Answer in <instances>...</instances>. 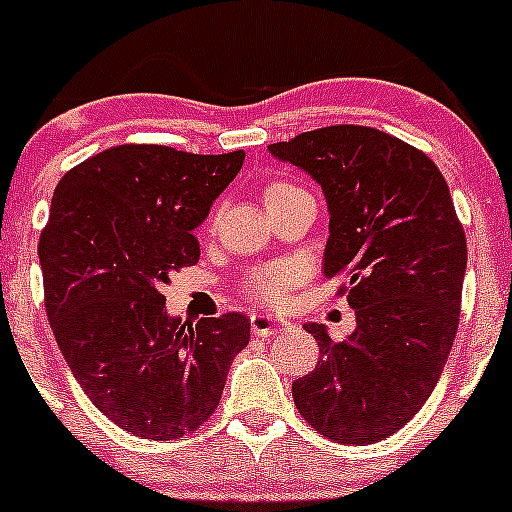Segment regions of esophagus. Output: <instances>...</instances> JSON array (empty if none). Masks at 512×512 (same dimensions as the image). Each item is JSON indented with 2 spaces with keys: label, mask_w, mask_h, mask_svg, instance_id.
I'll list each match as a JSON object with an SVG mask.
<instances>
[{
  "label": "esophagus",
  "mask_w": 512,
  "mask_h": 512,
  "mask_svg": "<svg viewBox=\"0 0 512 512\" xmlns=\"http://www.w3.org/2000/svg\"><path fill=\"white\" fill-rule=\"evenodd\" d=\"M250 327L252 332L257 334V337H275V334H280L282 329L287 327V322H282V319L272 317V314H252L250 317Z\"/></svg>",
  "instance_id": "obj_1"
}]
</instances>
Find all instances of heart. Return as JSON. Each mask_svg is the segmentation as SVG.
<instances>
[{
    "label": "heart",
    "instance_id": "heart-1",
    "mask_svg": "<svg viewBox=\"0 0 512 512\" xmlns=\"http://www.w3.org/2000/svg\"><path fill=\"white\" fill-rule=\"evenodd\" d=\"M292 190H299V188L292 183L267 185L265 205L272 203V200H277L280 195L292 193ZM299 275H302V272H299L297 265H287V262L285 265H275L270 267V270L257 272V275L247 282V292H250L255 299H260V302H270V304L280 302L282 294H285L287 289L299 280Z\"/></svg>",
    "mask_w": 512,
    "mask_h": 512
}]
</instances>
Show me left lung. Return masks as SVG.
Instances as JSON below:
<instances>
[{
	"mask_svg": "<svg viewBox=\"0 0 512 512\" xmlns=\"http://www.w3.org/2000/svg\"><path fill=\"white\" fill-rule=\"evenodd\" d=\"M270 153L322 185L329 210L324 275H347L356 329L319 344L292 384L304 421L337 443H376L418 414L451 354L468 247L433 160L369 126H327Z\"/></svg>",
	"mask_w": 512,
	"mask_h": 512,
	"instance_id": "obj_1",
	"label": "left lung"
}]
</instances>
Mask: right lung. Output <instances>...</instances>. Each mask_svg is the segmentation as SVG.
<instances>
[{
    "label": "right lung",
    "mask_w": 512,
    "mask_h": 512,
    "mask_svg": "<svg viewBox=\"0 0 512 512\" xmlns=\"http://www.w3.org/2000/svg\"><path fill=\"white\" fill-rule=\"evenodd\" d=\"M242 160L126 143L54 190L39 240L46 314L81 389L133 436L173 441L203 426L250 342L245 314L183 322L160 292L170 272L198 262L193 230Z\"/></svg>",
    "instance_id": "1"
}]
</instances>
